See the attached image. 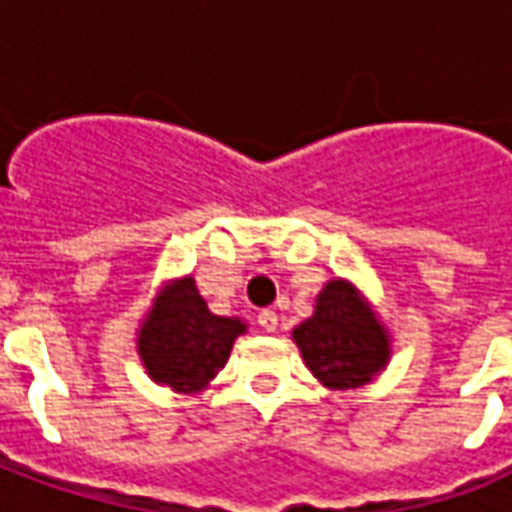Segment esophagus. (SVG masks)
<instances>
[{"label": "esophagus", "mask_w": 512, "mask_h": 512, "mask_svg": "<svg viewBox=\"0 0 512 512\" xmlns=\"http://www.w3.org/2000/svg\"><path fill=\"white\" fill-rule=\"evenodd\" d=\"M257 323H260V329L263 332H277V312L274 310H263V312H257Z\"/></svg>", "instance_id": "34e87169"}]
</instances>
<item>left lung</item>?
<instances>
[{
  "instance_id": "1",
  "label": "left lung",
  "mask_w": 512,
  "mask_h": 512,
  "mask_svg": "<svg viewBox=\"0 0 512 512\" xmlns=\"http://www.w3.org/2000/svg\"><path fill=\"white\" fill-rule=\"evenodd\" d=\"M310 373L332 392H348L381 376L392 356V334L351 279L332 277L315 296V310L293 332Z\"/></svg>"
}]
</instances>
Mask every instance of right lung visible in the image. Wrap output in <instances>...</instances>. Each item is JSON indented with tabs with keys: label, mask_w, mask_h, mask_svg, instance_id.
Instances as JSON below:
<instances>
[{
	"label": "right lung",
	"mask_w": 512,
	"mask_h": 512,
	"mask_svg": "<svg viewBox=\"0 0 512 512\" xmlns=\"http://www.w3.org/2000/svg\"><path fill=\"white\" fill-rule=\"evenodd\" d=\"M246 321L213 315L191 274L161 285L136 329V354L147 378L180 395L208 389L227 365Z\"/></svg>",
	"instance_id": "obj_1"
}]
</instances>
